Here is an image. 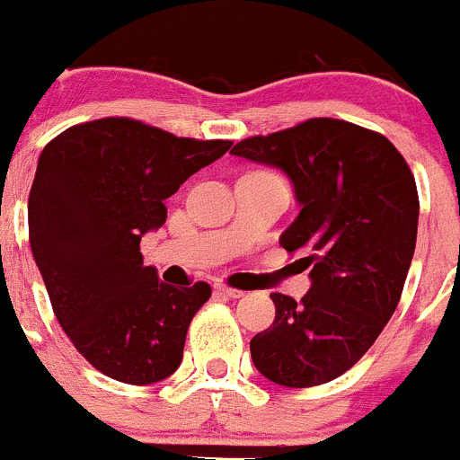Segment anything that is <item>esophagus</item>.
Listing matches in <instances>:
<instances>
[{
	"label": "esophagus",
	"mask_w": 460,
	"mask_h": 460,
	"mask_svg": "<svg viewBox=\"0 0 460 460\" xmlns=\"http://www.w3.org/2000/svg\"><path fill=\"white\" fill-rule=\"evenodd\" d=\"M216 291L222 296H229V298H243L244 296V291L234 289V287H226V285H216Z\"/></svg>",
	"instance_id": "1"
}]
</instances>
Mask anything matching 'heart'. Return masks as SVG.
<instances>
[{
	"label": "heart",
	"instance_id": "heart-1",
	"mask_svg": "<svg viewBox=\"0 0 460 460\" xmlns=\"http://www.w3.org/2000/svg\"><path fill=\"white\" fill-rule=\"evenodd\" d=\"M264 173H267V171H264Z\"/></svg>",
	"mask_w": 460,
	"mask_h": 460
}]
</instances>
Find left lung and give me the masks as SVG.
Here are the masks:
<instances>
[{"label":"left lung","mask_w":460,"mask_h":460,"mask_svg":"<svg viewBox=\"0 0 460 460\" xmlns=\"http://www.w3.org/2000/svg\"><path fill=\"white\" fill-rule=\"evenodd\" d=\"M231 153L289 175L300 213L280 244L312 269L300 303L271 294L276 320L253 336V365L285 387L329 383L363 358L401 300L419 229L410 164L383 133L333 118L247 137Z\"/></svg>","instance_id":"1"}]
</instances>
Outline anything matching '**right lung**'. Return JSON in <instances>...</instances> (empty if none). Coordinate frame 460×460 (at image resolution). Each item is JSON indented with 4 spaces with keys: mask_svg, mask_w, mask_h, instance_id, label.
Instances as JSON below:
<instances>
[{
    "mask_svg": "<svg viewBox=\"0 0 460 460\" xmlns=\"http://www.w3.org/2000/svg\"><path fill=\"white\" fill-rule=\"evenodd\" d=\"M229 146L102 118L41 151L29 196L32 258L55 318L97 372L148 385L182 363L189 324L211 287L162 282L144 267L140 240L166 222V198Z\"/></svg>",
    "mask_w": 460,
    "mask_h": 460,
    "instance_id": "1",
    "label": "right lung"
}]
</instances>
